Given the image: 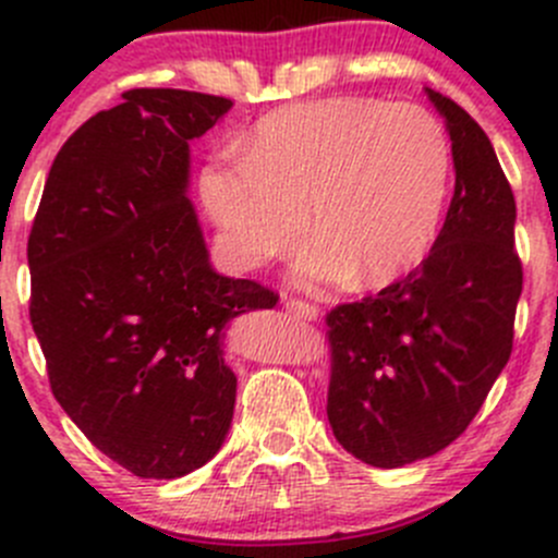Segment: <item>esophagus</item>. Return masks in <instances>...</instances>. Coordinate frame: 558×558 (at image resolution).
<instances>
[{
    "instance_id": "34e87169",
    "label": "esophagus",
    "mask_w": 558,
    "mask_h": 558,
    "mask_svg": "<svg viewBox=\"0 0 558 558\" xmlns=\"http://www.w3.org/2000/svg\"><path fill=\"white\" fill-rule=\"evenodd\" d=\"M286 311L300 315V318H305V320L318 318V307L311 305V302H302V300H286Z\"/></svg>"
}]
</instances>
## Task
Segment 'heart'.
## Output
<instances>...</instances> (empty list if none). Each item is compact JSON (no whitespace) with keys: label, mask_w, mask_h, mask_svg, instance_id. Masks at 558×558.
<instances>
[{"label":"heart","mask_w":558,"mask_h":558,"mask_svg":"<svg viewBox=\"0 0 558 558\" xmlns=\"http://www.w3.org/2000/svg\"><path fill=\"white\" fill-rule=\"evenodd\" d=\"M448 180L451 145L424 107L331 97L269 112L243 156L202 170L199 191L234 267H262L311 229L300 283L386 286L429 253Z\"/></svg>","instance_id":"b5f03b06"}]
</instances>
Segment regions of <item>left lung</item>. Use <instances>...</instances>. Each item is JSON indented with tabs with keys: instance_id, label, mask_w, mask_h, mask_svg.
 Returning <instances> with one entry per match:
<instances>
[{
	"instance_id": "obj_1",
	"label": "left lung",
	"mask_w": 558,
	"mask_h": 558,
	"mask_svg": "<svg viewBox=\"0 0 558 558\" xmlns=\"http://www.w3.org/2000/svg\"><path fill=\"white\" fill-rule=\"evenodd\" d=\"M429 92L451 134L456 185L429 256L326 313L337 442L373 466L435 456L470 426L513 351L523 267L515 199L475 118Z\"/></svg>"
}]
</instances>
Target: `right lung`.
<instances>
[{"label": "right lung", "instance_id": "right-lung-1", "mask_svg": "<svg viewBox=\"0 0 558 558\" xmlns=\"http://www.w3.org/2000/svg\"><path fill=\"white\" fill-rule=\"evenodd\" d=\"M232 99L129 88L53 159L29 232V318L50 391L77 429L137 477L210 461L234 415L223 326L278 305L213 272L185 196L189 140Z\"/></svg>", "mask_w": 558, "mask_h": 558}]
</instances>
